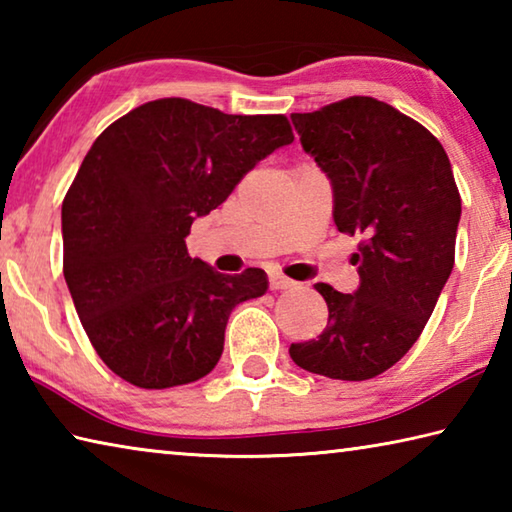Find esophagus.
<instances>
[{
  "mask_svg": "<svg viewBox=\"0 0 512 512\" xmlns=\"http://www.w3.org/2000/svg\"><path fill=\"white\" fill-rule=\"evenodd\" d=\"M293 280H289V277H284L280 273H271L268 275V287H271L273 291H280V289H291L293 287Z\"/></svg>",
  "mask_w": 512,
  "mask_h": 512,
  "instance_id": "obj_1",
  "label": "esophagus"
}]
</instances>
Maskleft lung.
Instances as JSON below:
<instances>
[{
  "mask_svg": "<svg viewBox=\"0 0 512 512\" xmlns=\"http://www.w3.org/2000/svg\"><path fill=\"white\" fill-rule=\"evenodd\" d=\"M291 121L332 183L336 228L361 237V282L354 293L318 282L327 325L289 354L329 379H372L418 341L454 268L461 194L452 164L427 128L372 97L293 112Z\"/></svg>",
  "mask_w": 512,
  "mask_h": 512,
  "instance_id": "left-lung-1",
  "label": "left lung"
}]
</instances>
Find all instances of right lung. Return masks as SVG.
Returning a JSON list of instances; mask_svg holds the SVG:
<instances>
[{
  "instance_id": "right-lung-1",
  "label": "right lung",
  "mask_w": 512,
  "mask_h": 512,
  "mask_svg": "<svg viewBox=\"0 0 512 512\" xmlns=\"http://www.w3.org/2000/svg\"><path fill=\"white\" fill-rule=\"evenodd\" d=\"M291 142L284 115H225L178 97L144 103L94 140L63 201V273L115 375L158 391L219 363L230 311L268 280L262 268L214 271L189 257L185 237Z\"/></svg>"
}]
</instances>
